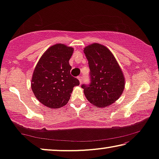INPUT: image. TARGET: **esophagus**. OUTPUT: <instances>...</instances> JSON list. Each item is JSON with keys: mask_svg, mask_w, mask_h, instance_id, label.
I'll use <instances>...</instances> for the list:
<instances>
[{"mask_svg": "<svg viewBox=\"0 0 159 159\" xmlns=\"http://www.w3.org/2000/svg\"><path fill=\"white\" fill-rule=\"evenodd\" d=\"M77 79L79 80L80 82V83H81V82H82V79H83V77H82V76H79V77H77Z\"/></svg>", "mask_w": 159, "mask_h": 159, "instance_id": "1", "label": "esophagus"}]
</instances>
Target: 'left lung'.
Instances as JSON below:
<instances>
[{"mask_svg":"<svg viewBox=\"0 0 159 159\" xmlns=\"http://www.w3.org/2000/svg\"><path fill=\"white\" fill-rule=\"evenodd\" d=\"M90 70L91 82L82 84L87 100L97 107L114 103L124 92L125 79L119 63L107 47L93 43L84 48Z\"/></svg>","mask_w":159,"mask_h":159,"instance_id":"left-lung-1","label":"left lung"}]
</instances>
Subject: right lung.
Listing matches in <instances>:
<instances>
[{"label": "right lung", "mask_w": 159, "mask_h": 159, "mask_svg": "<svg viewBox=\"0 0 159 159\" xmlns=\"http://www.w3.org/2000/svg\"><path fill=\"white\" fill-rule=\"evenodd\" d=\"M73 52L72 47L58 43L48 48L39 59L32 74L31 88L43 105L62 107L70 99L74 87L80 84L70 74L69 61Z\"/></svg>", "instance_id": "1"}]
</instances>
